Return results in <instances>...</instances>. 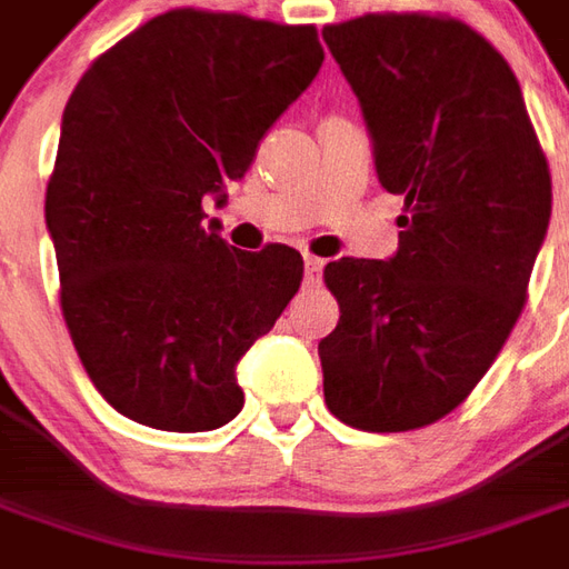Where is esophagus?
I'll list each match as a JSON object with an SVG mask.
<instances>
[{"mask_svg":"<svg viewBox=\"0 0 569 569\" xmlns=\"http://www.w3.org/2000/svg\"><path fill=\"white\" fill-rule=\"evenodd\" d=\"M322 264H326V261L317 259V256H305V283H308V286L320 283Z\"/></svg>","mask_w":569,"mask_h":569,"instance_id":"esophagus-1","label":"esophagus"}]
</instances>
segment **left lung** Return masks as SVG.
<instances>
[{
	"label": "left lung",
	"instance_id": "left-lung-1",
	"mask_svg": "<svg viewBox=\"0 0 569 569\" xmlns=\"http://www.w3.org/2000/svg\"><path fill=\"white\" fill-rule=\"evenodd\" d=\"M322 39L359 97L378 179L406 198L390 261L338 259L322 396L366 432L436 423L500 357L551 216V176L512 69L441 14H362Z\"/></svg>",
	"mask_w": 569,
	"mask_h": 569
}]
</instances>
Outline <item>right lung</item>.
Masks as SVG:
<instances>
[{
    "mask_svg": "<svg viewBox=\"0 0 569 569\" xmlns=\"http://www.w3.org/2000/svg\"><path fill=\"white\" fill-rule=\"evenodd\" d=\"M320 67L317 27L173 8L76 84L44 219L69 338L118 415L167 432L240 415L237 362L292 301L305 261L283 243L228 247L203 198L247 173Z\"/></svg>",
    "mask_w": 569,
    "mask_h": 569,
    "instance_id": "obj_1",
    "label": "right lung"
}]
</instances>
